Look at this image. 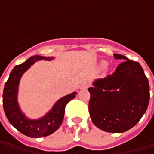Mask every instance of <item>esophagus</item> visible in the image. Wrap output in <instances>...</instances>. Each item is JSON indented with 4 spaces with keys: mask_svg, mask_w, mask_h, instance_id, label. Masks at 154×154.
Masks as SVG:
<instances>
[{
    "mask_svg": "<svg viewBox=\"0 0 154 154\" xmlns=\"http://www.w3.org/2000/svg\"><path fill=\"white\" fill-rule=\"evenodd\" d=\"M88 86H89V83H88V82H84V83H82V84H81V86H80V89H86Z\"/></svg>",
    "mask_w": 154,
    "mask_h": 154,
    "instance_id": "34e87169",
    "label": "esophagus"
}]
</instances>
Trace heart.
<instances>
[{
    "mask_svg": "<svg viewBox=\"0 0 154 154\" xmlns=\"http://www.w3.org/2000/svg\"><path fill=\"white\" fill-rule=\"evenodd\" d=\"M107 65H108V62H106V61H101V62H99V68H104L107 67Z\"/></svg>",
    "mask_w": 154,
    "mask_h": 154,
    "instance_id": "b5f03b06",
    "label": "heart"
}]
</instances>
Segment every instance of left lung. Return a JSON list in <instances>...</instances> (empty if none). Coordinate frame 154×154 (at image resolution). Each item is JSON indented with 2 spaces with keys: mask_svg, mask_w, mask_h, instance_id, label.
<instances>
[{
  "mask_svg": "<svg viewBox=\"0 0 154 154\" xmlns=\"http://www.w3.org/2000/svg\"><path fill=\"white\" fill-rule=\"evenodd\" d=\"M114 57L124 62L114 74L95 80L88 88L89 113L98 128L122 133L145 114L150 98L149 82L140 63L120 54H114Z\"/></svg>",
  "mask_w": 154,
  "mask_h": 154,
  "instance_id": "1",
  "label": "left lung"
}]
</instances>
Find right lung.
Segmentation results:
<instances>
[{
    "instance_id": "obj_1",
    "label": "right lung",
    "mask_w": 154,
    "mask_h": 154,
    "mask_svg": "<svg viewBox=\"0 0 154 154\" xmlns=\"http://www.w3.org/2000/svg\"><path fill=\"white\" fill-rule=\"evenodd\" d=\"M55 57L33 56L24 63L15 66L10 73L3 90V109L9 122L23 134L31 138L48 136L61 126L67 103L76 97L77 92L68 94L56 101L53 107L45 116L38 119H31L24 114L18 102L19 85L21 77L38 61H51Z\"/></svg>"
}]
</instances>
